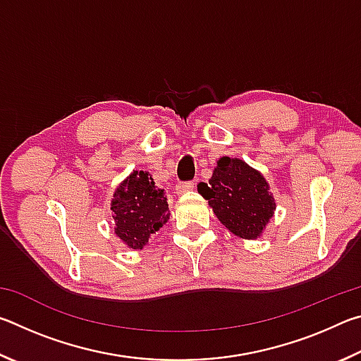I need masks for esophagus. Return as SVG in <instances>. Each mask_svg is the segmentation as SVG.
Segmentation results:
<instances>
[{"instance_id":"obj_1","label":"esophagus","mask_w":361,"mask_h":361,"mask_svg":"<svg viewBox=\"0 0 361 361\" xmlns=\"http://www.w3.org/2000/svg\"><path fill=\"white\" fill-rule=\"evenodd\" d=\"M194 186H195V183H194V181L180 183V185L175 188V191H176V194H180V195H181V194H186V192H189V191H192Z\"/></svg>"}]
</instances>
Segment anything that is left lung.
Instances as JSON below:
<instances>
[{
  "label": "left lung",
  "mask_w": 361,
  "mask_h": 361,
  "mask_svg": "<svg viewBox=\"0 0 361 361\" xmlns=\"http://www.w3.org/2000/svg\"><path fill=\"white\" fill-rule=\"evenodd\" d=\"M269 188L259 170L239 157L223 156L209 185L202 183L197 189L226 229L240 239L255 240L262 235L277 209Z\"/></svg>",
  "instance_id": "1"
}]
</instances>
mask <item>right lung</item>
<instances>
[{"label":"right lung","mask_w":361,"mask_h":361,"mask_svg":"<svg viewBox=\"0 0 361 361\" xmlns=\"http://www.w3.org/2000/svg\"><path fill=\"white\" fill-rule=\"evenodd\" d=\"M111 212L114 234L132 250H142L170 218L166 192L145 170H133L119 183L113 194Z\"/></svg>","instance_id":"right-lung-1"}]
</instances>
